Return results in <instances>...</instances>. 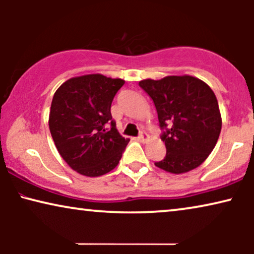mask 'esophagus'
Returning a JSON list of instances; mask_svg holds the SVG:
<instances>
[{
	"instance_id": "1",
	"label": "esophagus",
	"mask_w": 254,
	"mask_h": 254,
	"mask_svg": "<svg viewBox=\"0 0 254 254\" xmlns=\"http://www.w3.org/2000/svg\"><path fill=\"white\" fill-rule=\"evenodd\" d=\"M138 138H140V141H142V142H147L149 140V135L145 133L144 130H142L140 133V136H138Z\"/></svg>"
}]
</instances>
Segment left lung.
I'll list each match as a JSON object with an SVG mask.
<instances>
[{
	"label": "left lung",
	"instance_id": "left-lung-1",
	"mask_svg": "<svg viewBox=\"0 0 254 254\" xmlns=\"http://www.w3.org/2000/svg\"><path fill=\"white\" fill-rule=\"evenodd\" d=\"M138 85L155 104L166 155L157 168L180 175L196 169L216 145L222 118L210 86L190 75L143 79ZM169 128H168L167 127Z\"/></svg>",
	"mask_w": 254,
	"mask_h": 254
}]
</instances>
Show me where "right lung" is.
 <instances>
[{"label": "right lung", "instance_id": "obj_1", "mask_svg": "<svg viewBox=\"0 0 254 254\" xmlns=\"http://www.w3.org/2000/svg\"><path fill=\"white\" fill-rule=\"evenodd\" d=\"M124 84L121 78L89 74L69 78L54 93L51 135L61 157L79 175L99 177L119 164L129 138L116 128L111 104Z\"/></svg>", "mask_w": 254, "mask_h": 254}]
</instances>
